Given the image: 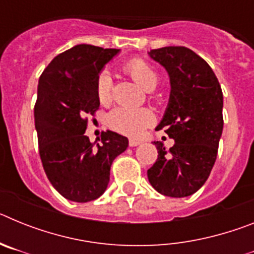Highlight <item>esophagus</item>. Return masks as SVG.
<instances>
[{
  "label": "esophagus",
  "instance_id": "34e87169",
  "mask_svg": "<svg viewBox=\"0 0 254 254\" xmlns=\"http://www.w3.org/2000/svg\"><path fill=\"white\" fill-rule=\"evenodd\" d=\"M129 146L131 147H134V146H138V145H141V141H137V140H129Z\"/></svg>",
  "mask_w": 254,
  "mask_h": 254
}]
</instances>
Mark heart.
Listing matches in <instances>:
<instances>
[{
  "instance_id": "heart-1",
  "label": "heart",
  "mask_w": 254,
  "mask_h": 254,
  "mask_svg": "<svg viewBox=\"0 0 254 254\" xmlns=\"http://www.w3.org/2000/svg\"><path fill=\"white\" fill-rule=\"evenodd\" d=\"M125 71L143 90L152 91L159 84L158 72L147 62L140 58L128 61L125 64ZM96 98L102 104H108L112 99V80L107 72L99 73L95 84ZM154 122L151 112L142 108L117 107L109 113L108 123L112 128L129 137H138Z\"/></svg>"
}]
</instances>
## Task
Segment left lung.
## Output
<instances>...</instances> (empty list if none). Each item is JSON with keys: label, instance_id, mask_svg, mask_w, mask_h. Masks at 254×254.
<instances>
[{"label": "left lung", "instance_id": "obj_1", "mask_svg": "<svg viewBox=\"0 0 254 254\" xmlns=\"http://www.w3.org/2000/svg\"><path fill=\"white\" fill-rule=\"evenodd\" d=\"M149 56L167 69L170 96L156 129L176 143L165 150L155 141L158 159L147 170L150 185L169 197H187L205 185L223 133V91L203 58L186 47L152 49Z\"/></svg>", "mask_w": 254, "mask_h": 254}]
</instances>
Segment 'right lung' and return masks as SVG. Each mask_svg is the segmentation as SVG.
Instances as JSON below:
<instances>
[{
  "label": "right lung",
  "instance_id": "obj_1",
  "mask_svg": "<svg viewBox=\"0 0 254 254\" xmlns=\"http://www.w3.org/2000/svg\"><path fill=\"white\" fill-rule=\"evenodd\" d=\"M118 53L78 44L53 58L39 77L34 118L40 160L52 186L73 202L104 193L112 163L128 146L127 137L116 132H103L99 143L85 134L86 116L100 105L96 77Z\"/></svg>",
  "mask_w": 254,
  "mask_h": 254
}]
</instances>
